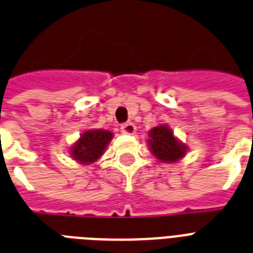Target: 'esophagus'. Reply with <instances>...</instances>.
I'll use <instances>...</instances> for the list:
<instances>
[{
    "instance_id": "34e87169",
    "label": "esophagus",
    "mask_w": 253,
    "mask_h": 253,
    "mask_svg": "<svg viewBox=\"0 0 253 253\" xmlns=\"http://www.w3.org/2000/svg\"><path fill=\"white\" fill-rule=\"evenodd\" d=\"M121 131H122L123 133H127V135H132V133H135V131H136V126H135L132 122L123 123L122 126H121Z\"/></svg>"
}]
</instances>
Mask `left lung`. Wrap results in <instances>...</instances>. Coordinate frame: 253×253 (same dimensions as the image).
I'll list each match as a JSON object with an SVG mask.
<instances>
[{
  "instance_id": "1",
  "label": "left lung",
  "mask_w": 253,
  "mask_h": 253,
  "mask_svg": "<svg viewBox=\"0 0 253 253\" xmlns=\"http://www.w3.org/2000/svg\"><path fill=\"white\" fill-rule=\"evenodd\" d=\"M148 145L156 159L162 162H175L183 159L187 147L180 143L168 125L153 127L148 133Z\"/></svg>"
}]
</instances>
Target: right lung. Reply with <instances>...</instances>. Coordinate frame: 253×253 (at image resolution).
Returning <instances> with one entry per match:
<instances>
[{
    "label": "right lung",
    "mask_w": 253,
    "mask_h": 253,
    "mask_svg": "<svg viewBox=\"0 0 253 253\" xmlns=\"http://www.w3.org/2000/svg\"><path fill=\"white\" fill-rule=\"evenodd\" d=\"M113 139V133L108 130H88L82 133L79 140L71 147V156L75 161L89 165L97 161Z\"/></svg>",
    "instance_id": "obj_1"
}]
</instances>
